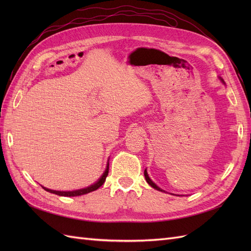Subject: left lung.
Here are the masks:
<instances>
[{
    "label": "left lung",
    "mask_w": 251,
    "mask_h": 251,
    "mask_svg": "<svg viewBox=\"0 0 251 251\" xmlns=\"http://www.w3.org/2000/svg\"><path fill=\"white\" fill-rule=\"evenodd\" d=\"M219 79L221 80L223 83H225V82H224V80H223L221 77H219ZM144 177H146V180H147V182H148V183H149V184H150L151 187L155 188V189H157V191H159V192H163V193H166L165 191H163L162 188H160V187H159V186H157V185L154 183V182L151 181V179L149 177V175H148V172H147V170H144ZM173 195H174V194H173ZM177 196H179V195H177Z\"/></svg>",
    "instance_id": "1"
}]
</instances>
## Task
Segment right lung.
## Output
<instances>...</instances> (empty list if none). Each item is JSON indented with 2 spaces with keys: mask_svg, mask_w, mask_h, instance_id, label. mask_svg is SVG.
<instances>
[{
  "mask_svg": "<svg viewBox=\"0 0 251 251\" xmlns=\"http://www.w3.org/2000/svg\"><path fill=\"white\" fill-rule=\"evenodd\" d=\"M108 173H109V162L107 164V169H105L104 173L101 175V177L98 179L94 184L90 185L86 188H81V189H76V191H72V192H60V191H53V189H49V188H46L44 187L43 188L45 189V191H47L51 194H55L57 196H62V197H76V196H81V195H86L88 193H91V192H94L96 191V189L100 188L105 181V178H107L108 176Z\"/></svg>",
  "mask_w": 251,
  "mask_h": 251,
  "instance_id": "right-lung-1",
  "label": "right lung"
}]
</instances>
